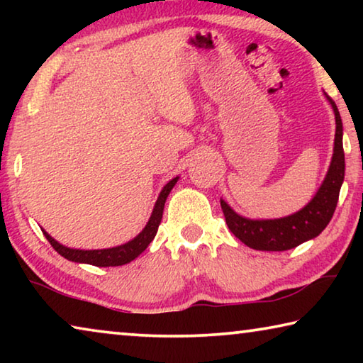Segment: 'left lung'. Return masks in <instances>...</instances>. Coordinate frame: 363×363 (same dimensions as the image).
Returning a JSON list of instances; mask_svg holds the SVG:
<instances>
[{"label": "left lung", "instance_id": "left-lung-1", "mask_svg": "<svg viewBox=\"0 0 363 363\" xmlns=\"http://www.w3.org/2000/svg\"><path fill=\"white\" fill-rule=\"evenodd\" d=\"M328 97V96H327ZM336 118L335 152L327 177L317 195L303 210L281 219L253 220L238 216L232 208L220 200L225 223L230 232L247 247L259 251H285L298 247L306 240L317 237L333 218L340 189L344 181L342 123L335 101L328 97Z\"/></svg>", "mask_w": 363, "mask_h": 363}]
</instances>
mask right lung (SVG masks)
<instances>
[{
    "instance_id": "1",
    "label": "right lung",
    "mask_w": 363,
    "mask_h": 363,
    "mask_svg": "<svg viewBox=\"0 0 363 363\" xmlns=\"http://www.w3.org/2000/svg\"><path fill=\"white\" fill-rule=\"evenodd\" d=\"M176 182H177V177L171 179L167 186L163 187L162 192H160L155 208H153L152 216L149 219V223H147V225L144 227V230L140 232L134 240L128 242L125 245H120V247L107 248V250H73V248H67L64 245H60L59 242L54 240L48 232L43 230V233H45L48 242L52 245V248L56 250L60 256H64L65 259L93 264V266H97V267L123 266V264H128L133 259H136V257L143 253L147 247H149V243L153 240V237L157 235L158 225L162 223L164 201H167V196L169 195L171 189L174 187Z\"/></svg>"
}]
</instances>
